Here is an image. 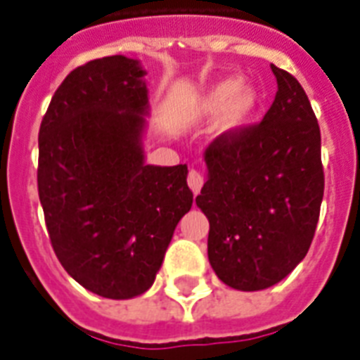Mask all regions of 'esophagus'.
Here are the masks:
<instances>
[{"mask_svg":"<svg viewBox=\"0 0 360 360\" xmlns=\"http://www.w3.org/2000/svg\"><path fill=\"white\" fill-rule=\"evenodd\" d=\"M188 186L190 190L194 192V194H200V190L201 186H203V175L200 174V172H195V170H190L188 172Z\"/></svg>","mask_w":360,"mask_h":360,"instance_id":"1","label":"esophagus"}]
</instances>
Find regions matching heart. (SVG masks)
I'll use <instances>...</instances> for the list:
<instances>
[{"mask_svg":"<svg viewBox=\"0 0 360 360\" xmlns=\"http://www.w3.org/2000/svg\"><path fill=\"white\" fill-rule=\"evenodd\" d=\"M259 103V94L253 84L240 79H224L216 83L198 105L200 118H212L218 114L216 133L231 136L246 127Z\"/></svg>","mask_w":360,"mask_h":360,"instance_id":"1","label":"heart"}]
</instances>
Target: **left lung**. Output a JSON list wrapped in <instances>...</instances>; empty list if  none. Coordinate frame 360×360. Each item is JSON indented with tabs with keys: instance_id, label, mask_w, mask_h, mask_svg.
<instances>
[{
	"instance_id": "left-lung-1",
	"label": "left lung",
	"mask_w": 360,
	"mask_h": 360,
	"mask_svg": "<svg viewBox=\"0 0 360 360\" xmlns=\"http://www.w3.org/2000/svg\"><path fill=\"white\" fill-rule=\"evenodd\" d=\"M274 103L259 125L218 136L205 150L195 203L209 218V262L220 281L264 290L305 259L323 198L322 139L297 79L270 66Z\"/></svg>"
}]
</instances>
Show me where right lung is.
<instances>
[{
    "label": "right lung",
    "mask_w": 360,
    "mask_h": 360,
    "mask_svg": "<svg viewBox=\"0 0 360 360\" xmlns=\"http://www.w3.org/2000/svg\"><path fill=\"white\" fill-rule=\"evenodd\" d=\"M146 70L112 55L66 75L38 133V195L55 255L86 290L144 294L192 207L186 165H146Z\"/></svg>",
    "instance_id": "add662e5"
}]
</instances>
